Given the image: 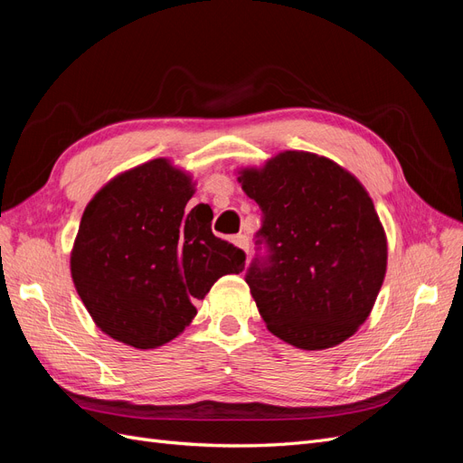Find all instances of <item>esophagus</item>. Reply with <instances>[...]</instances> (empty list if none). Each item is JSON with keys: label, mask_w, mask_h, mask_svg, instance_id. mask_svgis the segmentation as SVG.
Wrapping results in <instances>:
<instances>
[{"label": "esophagus", "mask_w": 463, "mask_h": 463, "mask_svg": "<svg viewBox=\"0 0 463 463\" xmlns=\"http://www.w3.org/2000/svg\"><path fill=\"white\" fill-rule=\"evenodd\" d=\"M232 241L235 247H240L241 250H245V253H249V237L245 233H240V235H233Z\"/></svg>", "instance_id": "34e87169"}]
</instances>
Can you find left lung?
<instances>
[{"label":"left lung","instance_id":"1","mask_svg":"<svg viewBox=\"0 0 463 463\" xmlns=\"http://www.w3.org/2000/svg\"><path fill=\"white\" fill-rule=\"evenodd\" d=\"M237 181L262 210L269 249L245 276L262 320L307 352L345 342L371 315L388 260L386 233L361 181L326 156L284 150Z\"/></svg>","mask_w":463,"mask_h":463}]
</instances>
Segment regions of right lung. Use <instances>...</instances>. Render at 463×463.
Returning <instances> with one entry per match:
<instances>
[{"label": "right lung", "mask_w": 463, "mask_h": 463, "mask_svg": "<svg viewBox=\"0 0 463 463\" xmlns=\"http://www.w3.org/2000/svg\"><path fill=\"white\" fill-rule=\"evenodd\" d=\"M193 175L154 158L109 179L87 204L71 249V278L94 325L137 349L185 330L218 278L245 270V253L185 206Z\"/></svg>", "instance_id": "right-lung-1"}]
</instances>
